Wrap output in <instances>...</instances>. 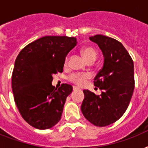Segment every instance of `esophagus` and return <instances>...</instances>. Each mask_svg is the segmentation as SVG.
<instances>
[{
  "mask_svg": "<svg viewBox=\"0 0 148 148\" xmlns=\"http://www.w3.org/2000/svg\"><path fill=\"white\" fill-rule=\"evenodd\" d=\"M73 90H74V91H76V90H79V88H77V87H73Z\"/></svg>",
  "mask_w": 148,
  "mask_h": 148,
  "instance_id": "34e87169",
  "label": "esophagus"
}]
</instances>
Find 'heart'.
<instances>
[{
  "mask_svg": "<svg viewBox=\"0 0 148 148\" xmlns=\"http://www.w3.org/2000/svg\"><path fill=\"white\" fill-rule=\"evenodd\" d=\"M81 54L84 58L87 60V62H94L97 57V51L92 47H85L81 51ZM68 58H66L64 61V65H67ZM89 77L87 74H73L69 77V81L75 85L82 86L85 83L86 80Z\"/></svg>",
  "mask_w": 148,
  "mask_h": 148,
  "instance_id": "b5f03b06",
  "label": "heart"
}]
</instances>
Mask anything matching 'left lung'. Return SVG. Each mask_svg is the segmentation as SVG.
I'll return each instance as SVG.
<instances>
[{
    "instance_id": "left-lung-1",
    "label": "left lung",
    "mask_w": 148,
    "mask_h": 148,
    "mask_svg": "<svg viewBox=\"0 0 148 148\" xmlns=\"http://www.w3.org/2000/svg\"><path fill=\"white\" fill-rule=\"evenodd\" d=\"M90 40L98 45L104 58L103 67L94 81L102 92L99 96L84 90L81 109L91 124L105 127L121 118L128 107L134 89V62L118 40L101 34L90 37Z\"/></svg>"
}]
</instances>
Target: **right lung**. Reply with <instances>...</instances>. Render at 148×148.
<instances>
[{"label":"right lung","instance_id":"add662e5","mask_svg":"<svg viewBox=\"0 0 148 148\" xmlns=\"http://www.w3.org/2000/svg\"><path fill=\"white\" fill-rule=\"evenodd\" d=\"M77 45L75 38L45 36L21 51L12 73V91L20 114L37 129L53 127L61 118L66 98L73 88L52 86L53 74L62 73L65 58Z\"/></svg>","mask_w":148,"mask_h":148}]
</instances>
